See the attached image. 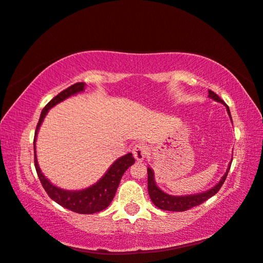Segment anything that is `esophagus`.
Returning <instances> with one entry per match:
<instances>
[{
	"label": "esophagus",
	"mask_w": 263,
	"mask_h": 263,
	"mask_svg": "<svg viewBox=\"0 0 263 263\" xmlns=\"http://www.w3.org/2000/svg\"><path fill=\"white\" fill-rule=\"evenodd\" d=\"M148 153V148L145 144H137L133 148V155L137 162H142L144 157Z\"/></svg>",
	"instance_id": "esophagus-1"
}]
</instances>
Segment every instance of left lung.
<instances>
[{"label":"left lung","instance_id":"obj_1","mask_svg":"<svg viewBox=\"0 0 263 263\" xmlns=\"http://www.w3.org/2000/svg\"><path fill=\"white\" fill-rule=\"evenodd\" d=\"M208 92H209V97L214 99V100L225 104V102L221 100V99L217 95H216L214 91L208 90ZM225 106H226V109H227V112H229V115L231 117L229 106H227V104H225ZM231 119H232V117H231ZM230 168H231V163H230L229 168H227L226 173L224 174V177L221 178V180L219 181L218 184H216L213 189L203 192V194L178 197V196L167 195V194H165V192H163L159 188V186L155 184L154 173H153V171H152V168L147 167V188H148L149 198H151L152 202H153L156 207H159L160 209H162V211H170V212L188 211V209H190L192 207L201 205L202 202H205L206 200L209 199V198L217 194L219 189L221 188V185H223V183L225 182Z\"/></svg>","mask_w":263,"mask_h":263}]
</instances>
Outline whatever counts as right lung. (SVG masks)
I'll use <instances>...</instances> for the list:
<instances>
[{
    "label": "right lung",
    "mask_w": 263,
    "mask_h": 263,
    "mask_svg": "<svg viewBox=\"0 0 263 263\" xmlns=\"http://www.w3.org/2000/svg\"><path fill=\"white\" fill-rule=\"evenodd\" d=\"M84 86V82H79L68 86L67 89L62 91L61 93H58L55 98H52L43 109L36 127V133H34L33 139L34 167H36L38 178L40 180V182H42L45 191L47 192V195L52 200L56 201L58 205L65 207L69 209V211L78 214H95L106 209L110 205V202L112 201L117 188H118V185L120 183L122 174L125 173L128 167L132 166L134 163H135V159L133 157V154L128 153L125 156L120 157V159L117 160L114 164L110 166L108 172L104 174L102 179L99 180L96 184H93L90 188L80 191L63 190L57 188L55 185H52L49 181L44 177L42 171H40L36 157V136L39 127L42 125L45 116L47 115L48 110L51 107H54L55 104L65 100L66 98L71 97L78 92L83 91Z\"/></svg>",
    "instance_id": "1"
}]
</instances>
